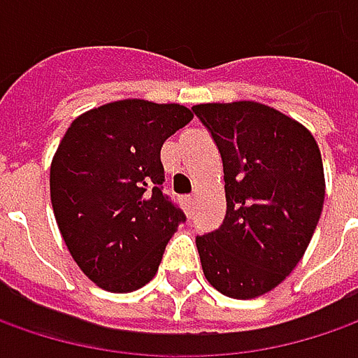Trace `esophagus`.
Here are the masks:
<instances>
[{
    "mask_svg": "<svg viewBox=\"0 0 358 358\" xmlns=\"http://www.w3.org/2000/svg\"><path fill=\"white\" fill-rule=\"evenodd\" d=\"M181 201H183V205H185L187 209H189V207L193 205V201H195V199H193V197H183V199H181Z\"/></svg>",
    "mask_w": 358,
    "mask_h": 358,
    "instance_id": "esophagus-1",
    "label": "esophagus"
}]
</instances>
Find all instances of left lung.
<instances>
[{"label": "left lung", "mask_w": 358, "mask_h": 358, "mask_svg": "<svg viewBox=\"0 0 358 358\" xmlns=\"http://www.w3.org/2000/svg\"><path fill=\"white\" fill-rule=\"evenodd\" d=\"M193 113L223 159L227 213L195 239L205 279L231 299L273 291L296 267L321 219L324 171L310 131L257 103H201Z\"/></svg>", "instance_id": "1"}]
</instances>
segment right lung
<instances>
[{
	"label": "right lung",
	"instance_id": "obj_1",
	"mask_svg": "<svg viewBox=\"0 0 358 358\" xmlns=\"http://www.w3.org/2000/svg\"><path fill=\"white\" fill-rule=\"evenodd\" d=\"M193 119L179 103L121 99L73 119L49 169L55 221L77 267L111 293L141 289L185 221L163 195L161 147Z\"/></svg>",
	"mask_w": 358,
	"mask_h": 358
}]
</instances>
